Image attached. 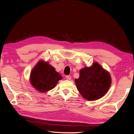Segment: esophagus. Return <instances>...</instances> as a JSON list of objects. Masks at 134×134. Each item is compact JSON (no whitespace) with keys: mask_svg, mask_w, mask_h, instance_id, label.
Here are the masks:
<instances>
[{"mask_svg":"<svg viewBox=\"0 0 134 134\" xmlns=\"http://www.w3.org/2000/svg\"><path fill=\"white\" fill-rule=\"evenodd\" d=\"M65 78H66L67 80H71V77L70 75H66L65 76Z\"/></svg>","mask_w":134,"mask_h":134,"instance_id":"1","label":"esophagus"}]
</instances>
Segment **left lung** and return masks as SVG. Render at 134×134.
I'll list each match as a JSON object with an SVG mask.
<instances>
[{
	"instance_id": "1",
	"label": "left lung",
	"mask_w": 134,
	"mask_h": 134,
	"mask_svg": "<svg viewBox=\"0 0 134 134\" xmlns=\"http://www.w3.org/2000/svg\"><path fill=\"white\" fill-rule=\"evenodd\" d=\"M75 81L81 95L88 100H97L105 95L111 82L109 73L98 63L81 69L79 78Z\"/></svg>"
}]
</instances>
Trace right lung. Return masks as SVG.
<instances>
[{
  "mask_svg": "<svg viewBox=\"0 0 134 134\" xmlns=\"http://www.w3.org/2000/svg\"><path fill=\"white\" fill-rule=\"evenodd\" d=\"M62 76L48 63L39 61L30 75V81L34 88L41 92H46L55 87Z\"/></svg>",
  "mask_w": 134,
  "mask_h": 134,
  "instance_id": "obj_1",
  "label": "right lung"
}]
</instances>
